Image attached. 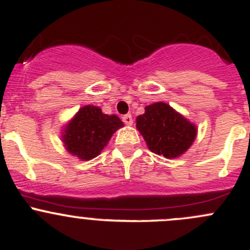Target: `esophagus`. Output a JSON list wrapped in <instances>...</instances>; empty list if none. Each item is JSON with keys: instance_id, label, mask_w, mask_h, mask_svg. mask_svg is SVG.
Listing matches in <instances>:
<instances>
[{"instance_id": "34e87169", "label": "esophagus", "mask_w": 250, "mask_h": 250, "mask_svg": "<svg viewBox=\"0 0 250 250\" xmlns=\"http://www.w3.org/2000/svg\"><path fill=\"white\" fill-rule=\"evenodd\" d=\"M122 121L123 122L125 123V125H133V118H132V115H129V113H128V115H125L122 117Z\"/></svg>"}]
</instances>
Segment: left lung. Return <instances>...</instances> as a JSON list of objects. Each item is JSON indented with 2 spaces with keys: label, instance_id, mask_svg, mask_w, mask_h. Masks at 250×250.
Returning <instances> with one entry per match:
<instances>
[{
  "label": "left lung",
  "instance_id": "obj_1",
  "mask_svg": "<svg viewBox=\"0 0 250 250\" xmlns=\"http://www.w3.org/2000/svg\"><path fill=\"white\" fill-rule=\"evenodd\" d=\"M135 122L148 150L170 160L184 155L197 135L195 123L163 102L147 105Z\"/></svg>",
  "mask_w": 250,
  "mask_h": 250
}]
</instances>
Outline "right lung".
<instances>
[{
  "mask_svg": "<svg viewBox=\"0 0 250 250\" xmlns=\"http://www.w3.org/2000/svg\"><path fill=\"white\" fill-rule=\"evenodd\" d=\"M123 125L116 115H106L100 107L85 105L65 125L62 140L67 152L81 161H89L100 155L113 133Z\"/></svg>",
  "mask_w": 250,
  "mask_h": 250,
  "instance_id": "1",
  "label": "right lung"
}]
</instances>
